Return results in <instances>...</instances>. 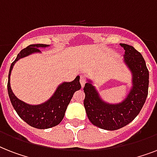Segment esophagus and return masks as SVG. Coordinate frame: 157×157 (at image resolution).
<instances>
[{"label":"esophagus","instance_id":"obj_1","mask_svg":"<svg viewBox=\"0 0 157 157\" xmlns=\"http://www.w3.org/2000/svg\"><path fill=\"white\" fill-rule=\"evenodd\" d=\"M80 82H81V85L82 87H84L85 86V84L86 82V77L84 76H81V78H80Z\"/></svg>","mask_w":157,"mask_h":157}]
</instances>
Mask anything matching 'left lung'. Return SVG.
I'll list each match as a JSON object with an SVG mask.
<instances>
[{
	"mask_svg": "<svg viewBox=\"0 0 157 157\" xmlns=\"http://www.w3.org/2000/svg\"><path fill=\"white\" fill-rule=\"evenodd\" d=\"M125 50L124 61L133 74V87L126 98L118 104H109L100 98L90 81L86 83L84 106L94 125L116 130L125 126L139 115L148 94L149 71L142 54L133 46L120 44Z\"/></svg>",
	"mask_w": 157,
	"mask_h": 157,
	"instance_id": "8db88e82",
	"label": "left lung"
}]
</instances>
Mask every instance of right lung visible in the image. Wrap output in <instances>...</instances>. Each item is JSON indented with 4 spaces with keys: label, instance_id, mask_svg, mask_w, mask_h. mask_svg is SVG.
I'll use <instances>...</instances> for the list:
<instances>
[{
    "label": "right lung",
    "instance_id": "add662e5",
    "mask_svg": "<svg viewBox=\"0 0 157 157\" xmlns=\"http://www.w3.org/2000/svg\"><path fill=\"white\" fill-rule=\"evenodd\" d=\"M48 45L36 44L24 48L18 54L15 60L11 63L9 72L8 94L13 108L26 123L36 129H49L60 123L63 119L65 112L75 91L81 88L80 76H77L71 82H63L57 88L54 95L45 103L39 105H29L19 100L12 92L10 87V74L13 66L19 59L26 57L33 53H40L38 48L46 47Z\"/></svg>",
    "mask_w": 157,
    "mask_h": 157
}]
</instances>
